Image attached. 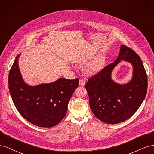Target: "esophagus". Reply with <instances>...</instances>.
<instances>
[{
	"instance_id": "1",
	"label": "esophagus",
	"mask_w": 154,
	"mask_h": 154,
	"mask_svg": "<svg viewBox=\"0 0 154 154\" xmlns=\"http://www.w3.org/2000/svg\"><path fill=\"white\" fill-rule=\"evenodd\" d=\"M79 83H80V85H81V86H84L85 85V80H83V79H80V82H79Z\"/></svg>"
}]
</instances>
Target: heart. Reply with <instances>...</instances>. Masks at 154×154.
<instances>
[{"label":"heart","instance_id":"1","mask_svg":"<svg viewBox=\"0 0 154 154\" xmlns=\"http://www.w3.org/2000/svg\"><path fill=\"white\" fill-rule=\"evenodd\" d=\"M104 59L102 57L97 58L94 61L88 64L86 66V71L89 74H95L98 72L100 70L103 66Z\"/></svg>","mask_w":154,"mask_h":154}]
</instances>
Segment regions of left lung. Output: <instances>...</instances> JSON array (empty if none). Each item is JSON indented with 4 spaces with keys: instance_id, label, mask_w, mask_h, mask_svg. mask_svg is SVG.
<instances>
[{
    "instance_id": "1",
    "label": "left lung",
    "mask_w": 154,
    "mask_h": 154,
    "mask_svg": "<svg viewBox=\"0 0 154 154\" xmlns=\"http://www.w3.org/2000/svg\"><path fill=\"white\" fill-rule=\"evenodd\" d=\"M121 59L131 63L134 72L132 80L120 85L111 79V72ZM147 74L142 60L134 50L122 45L119 57L95 75L88 78L85 88L91 109L101 122L117 124L125 122L137 110L146 96Z\"/></svg>"
}]
</instances>
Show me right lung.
Returning <instances> with one entry per match:
<instances>
[{"mask_svg":"<svg viewBox=\"0 0 154 154\" xmlns=\"http://www.w3.org/2000/svg\"><path fill=\"white\" fill-rule=\"evenodd\" d=\"M16 57L9 73V90L13 103L23 118L40 127H53L67 114L70 99L79 79L60 78L48 84L31 87L21 76Z\"/></svg>","mask_w":154,"mask_h":154,"instance_id":"add662e5","label":"right lung"}]
</instances>
